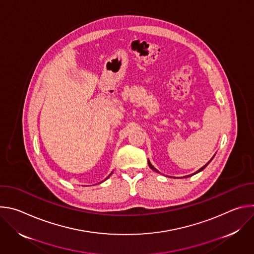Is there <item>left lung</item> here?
<instances>
[{"label":"left lung","mask_w":254,"mask_h":254,"mask_svg":"<svg viewBox=\"0 0 254 254\" xmlns=\"http://www.w3.org/2000/svg\"><path fill=\"white\" fill-rule=\"evenodd\" d=\"M214 156H215V155H214ZM214 156H213V157H212V159H211V160H210V161H209V162H208V163H207V164H206V165H204V166H203V167H202V168H200V169H199V170H198V171H196V172H195V173H193V174H191V175H188V176H184V177H181V178H189V177H192V176H193V175H196V174H198V173H199V172H201V171H203V170H204V169H205V168H206V167H207V166H208V165H209V163H210V162H211V161H212V160H213V158H214ZM148 164H149V167H150V168H151V169H152V170H153V171H155V172H156V173H159V174H161V173H160V172H159V171H158V170H157V169H156V168H155V167H154V166H153V165H152V164H151V162H150V161H149V160H148ZM170 178H176V177H170ZM178 178H179V177H178ZM179 179H180V178H179Z\"/></svg>","instance_id":"obj_1"}]
</instances>
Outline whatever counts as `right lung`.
<instances>
[{
    "label": "right lung",
    "mask_w": 254,
    "mask_h": 254,
    "mask_svg": "<svg viewBox=\"0 0 254 254\" xmlns=\"http://www.w3.org/2000/svg\"><path fill=\"white\" fill-rule=\"evenodd\" d=\"M112 174H113V172H112V173H111V175H112ZM111 175H110V176H108V177H107V178H106V179H105V180H107V179H108V178H110V177H111ZM105 180H104V181H105ZM102 182H103V181H102ZM102 182H100V183H102Z\"/></svg>",
    "instance_id": "add662e5"
}]
</instances>
